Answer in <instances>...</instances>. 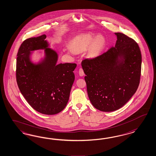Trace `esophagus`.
Masks as SVG:
<instances>
[{
  "instance_id": "obj_1",
  "label": "esophagus",
  "mask_w": 156,
  "mask_h": 156,
  "mask_svg": "<svg viewBox=\"0 0 156 156\" xmlns=\"http://www.w3.org/2000/svg\"><path fill=\"white\" fill-rule=\"evenodd\" d=\"M79 75H80V76H83L84 75V71H83V70L82 68H80V69H79Z\"/></svg>"
}]
</instances>
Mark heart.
Wrapping results in <instances>:
<instances>
[{
	"label": "heart",
	"instance_id": "heart-1",
	"mask_svg": "<svg viewBox=\"0 0 156 156\" xmlns=\"http://www.w3.org/2000/svg\"><path fill=\"white\" fill-rule=\"evenodd\" d=\"M105 39L101 35L97 36L94 33H87L76 37L72 43V49L75 53H80L88 49L91 57L97 56L104 48ZM70 52H72L71 51Z\"/></svg>",
	"mask_w": 156,
	"mask_h": 156
}]
</instances>
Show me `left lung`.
Returning <instances> with one entry per match:
<instances>
[{
  "label": "left lung",
  "instance_id": "obj_1",
  "mask_svg": "<svg viewBox=\"0 0 156 156\" xmlns=\"http://www.w3.org/2000/svg\"><path fill=\"white\" fill-rule=\"evenodd\" d=\"M115 34L114 47L81 62L89 100L100 111H115L123 107L140 83L142 58L138 45L124 34Z\"/></svg>",
  "mask_w": 156,
  "mask_h": 156
}]
</instances>
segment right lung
<instances>
[{
	"instance_id": "1",
	"label": "right lung",
	"mask_w": 156,
	"mask_h": 156,
	"mask_svg": "<svg viewBox=\"0 0 156 156\" xmlns=\"http://www.w3.org/2000/svg\"><path fill=\"white\" fill-rule=\"evenodd\" d=\"M46 35L27 39L20 45L16 58V81L27 102L36 111L52 115L67 105L75 80V63L58 64V52L50 48ZM44 50L37 62L31 60L32 51Z\"/></svg>"
}]
</instances>
